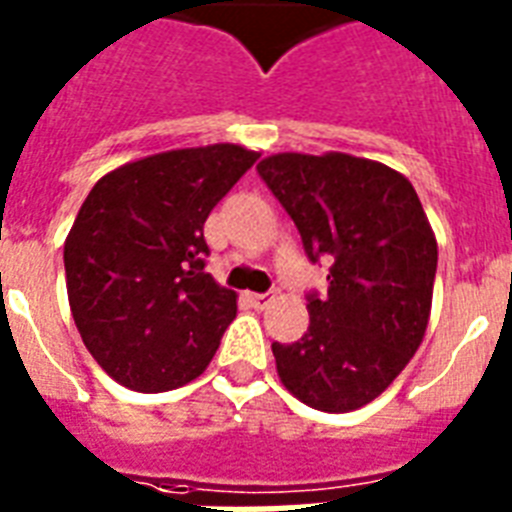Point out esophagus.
<instances>
[{
	"label": "esophagus",
	"instance_id": "esophagus-1",
	"mask_svg": "<svg viewBox=\"0 0 512 512\" xmlns=\"http://www.w3.org/2000/svg\"><path fill=\"white\" fill-rule=\"evenodd\" d=\"M272 299H275V293H248V301H251L256 310H264Z\"/></svg>",
	"mask_w": 512,
	"mask_h": 512
}]
</instances>
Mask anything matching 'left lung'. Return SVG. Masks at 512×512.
I'll list each match as a JSON object with an SVG mask.
<instances>
[{
	"instance_id": "8db88e82",
	"label": "left lung",
	"mask_w": 512,
	"mask_h": 512,
	"mask_svg": "<svg viewBox=\"0 0 512 512\" xmlns=\"http://www.w3.org/2000/svg\"><path fill=\"white\" fill-rule=\"evenodd\" d=\"M312 264L331 261L328 291L307 293L310 328L272 342L288 390L320 411L371 403L422 344L438 245L414 186L350 154H275L256 165Z\"/></svg>"
}]
</instances>
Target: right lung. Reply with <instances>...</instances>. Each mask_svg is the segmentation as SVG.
Segmentation results:
<instances>
[{"mask_svg":"<svg viewBox=\"0 0 512 512\" xmlns=\"http://www.w3.org/2000/svg\"><path fill=\"white\" fill-rule=\"evenodd\" d=\"M259 154L176 149L106 173L77 213L63 267L74 323L98 366L138 392L208 368L237 299L205 272L202 224Z\"/></svg>","mask_w":512,"mask_h":512,"instance_id":"right-lung-1","label":"right lung"}]
</instances>
